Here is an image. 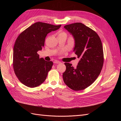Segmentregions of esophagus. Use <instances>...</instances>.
Wrapping results in <instances>:
<instances>
[{"instance_id":"1","label":"esophagus","mask_w":121,"mask_h":121,"mask_svg":"<svg viewBox=\"0 0 121 121\" xmlns=\"http://www.w3.org/2000/svg\"><path fill=\"white\" fill-rule=\"evenodd\" d=\"M53 63L54 64H60V61H58V60H54L53 61Z\"/></svg>"}]
</instances>
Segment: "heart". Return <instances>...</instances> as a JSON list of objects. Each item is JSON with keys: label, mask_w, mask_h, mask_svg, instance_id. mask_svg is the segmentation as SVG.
I'll return each instance as SVG.
<instances>
[{"label": "heart", "mask_w": 121, "mask_h": 121, "mask_svg": "<svg viewBox=\"0 0 121 121\" xmlns=\"http://www.w3.org/2000/svg\"><path fill=\"white\" fill-rule=\"evenodd\" d=\"M60 35H65V36H67V35H66V34H65V33L63 32H60L58 33V36H60Z\"/></svg>", "instance_id": "b5f03b06"}]
</instances>
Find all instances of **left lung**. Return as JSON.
I'll return each mask as SVG.
<instances>
[{
    "mask_svg": "<svg viewBox=\"0 0 121 121\" xmlns=\"http://www.w3.org/2000/svg\"><path fill=\"white\" fill-rule=\"evenodd\" d=\"M64 28L74 37L73 52L80 60L75 68L71 64L65 63L64 81L73 90H82L95 81L101 72L104 60L101 41L95 32L82 23L69 24Z\"/></svg>",
    "mask_w": 121,
    "mask_h": 121,
    "instance_id": "1",
    "label": "left lung"
}]
</instances>
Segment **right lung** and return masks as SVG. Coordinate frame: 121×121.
<instances>
[{"mask_svg": "<svg viewBox=\"0 0 121 121\" xmlns=\"http://www.w3.org/2000/svg\"><path fill=\"white\" fill-rule=\"evenodd\" d=\"M60 27L37 22L17 37L13 47V68L18 79L25 86L34 88L44 82L53 62L40 58L37 52L44 45L47 34Z\"/></svg>", "mask_w": 121, "mask_h": 121, "instance_id": "right-lung-1", "label": "right lung"}]
</instances>
